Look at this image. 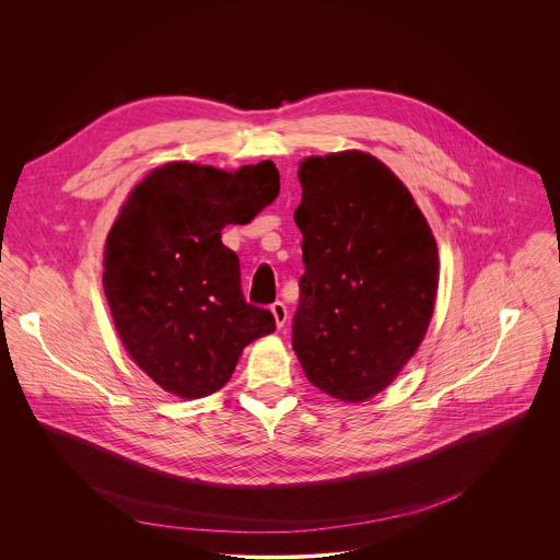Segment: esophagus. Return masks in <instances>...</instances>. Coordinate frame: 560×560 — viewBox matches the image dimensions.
<instances>
[{"label": "esophagus", "instance_id": "1", "mask_svg": "<svg viewBox=\"0 0 560 560\" xmlns=\"http://www.w3.org/2000/svg\"><path fill=\"white\" fill-rule=\"evenodd\" d=\"M271 313H273V319H276L278 327H282V325L287 323L289 311H287V306H284L282 302H273V304H271Z\"/></svg>", "mask_w": 560, "mask_h": 560}]
</instances>
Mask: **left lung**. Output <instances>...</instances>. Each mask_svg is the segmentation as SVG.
<instances>
[{
	"label": "left lung",
	"instance_id": "1",
	"mask_svg": "<svg viewBox=\"0 0 560 560\" xmlns=\"http://www.w3.org/2000/svg\"><path fill=\"white\" fill-rule=\"evenodd\" d=\"M300 183L293 349L329 397L371 399L424 338L440 276L435 240L407 187L369 153L304 160Z\"/></svg>",
	"mask_w": 560,
	"mask_h": 560
}]
</instances>
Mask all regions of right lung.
I'll return each mask as SVG.
<instances>
[{
	"label": "right lung",
	"mask_w": 560,
	"mask_h": 560,
	"mask_svg": "<svg viewBox=\"0 0 560 560\" xmlns=\"http://www.w3.org/2000/svg\"><path fill=\"white\" fill-rule=\"evenodd\" d=\"M280 194L271 161L224 172L185 161L153 170L127 198L103 256V289L133 362L163 390L200 399L233 375L241 351L271 334L245 302L240 258L222 243Z\"/></svg>",
	"instance_id": "right-lung-1"
}]
</instances>
